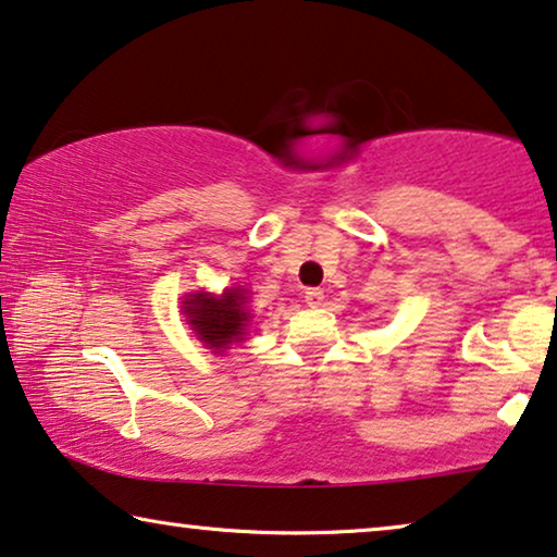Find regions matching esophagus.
<instances>
[{
  "instance_id": "esophagus-1",
  "label": "esophagus",
  "mask_w": 557,
  "mask_h": 557,
  "mask_svg": "<svg viewBox=\"0 0 557 557\" xmlns=\"http://www.w3.org/2000/svg\"><path fill=\"white\" fill-rule=\"evenodd\" d=\"M305 302H307V307H320L322 302H325V293H322L320 287L305 289Z\"/></svg>"
}]
</instances>
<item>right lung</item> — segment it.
<instances>
[{"mask_svg":"<svg viewBox=\"0 0 557 557\" xmlns=\"http://www.w3.org/2000/svg\"><path fill=\"white\" fill-rule=\"evenodd\" d=\"M250 293L243 287H230L222 295L197 293L187 295L182 302V312L187 314L189 327L195 335L214 352L227 350L232 343H243L247 330L252 325Z\"/></svg>","mask_w":557,"mask_h":557,"instance_id":"obj_1","label":"right lung"}]
</instances>
